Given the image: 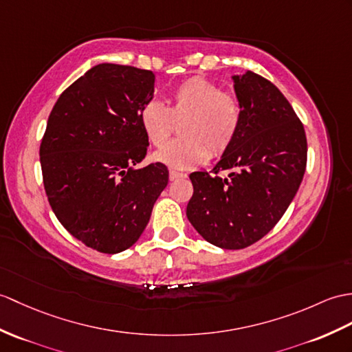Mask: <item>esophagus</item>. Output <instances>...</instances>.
<instances>
[{"mask_svg":"<svg viewBox=\"0 0 352 352\" xmlns=\"http://www.w3.org/2000/svg\"><path fill=\"white\" fill-rule=\"evenodd\" d=\"M186 175L182 174V173H177V170H169V179L170 182H175V179H179V178H184Z\"/></svg>","mask_w":352,"mask_h":352,"instance_id":"obj_1","label":"esophagus"}]
</instances>
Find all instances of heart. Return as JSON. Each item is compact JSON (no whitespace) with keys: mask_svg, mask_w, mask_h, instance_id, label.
<instances>
[{"mask_svg":"<svg viewBox=\"0 0 352 352\" xmlns=\"http://www.w3.org/2000/svg\"><path fill=\"white\" fill-rule=\"evenodd\" d=\"M182 119V138L166 144L173 121ZM139 124L151 145L166 144L154 159L174 169H190L231 148L240 132L241 106L219 85L195 76L173 89L169 106L146 100L139 109Z\"/></svg>","mask_w":352,"mask_h":352,"instance_id":"b5f03b06","label":"heart"}]
</instances>
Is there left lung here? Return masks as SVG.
<instances>
[{
    "label": "left lung",
    "mask_w": 352,
    "mask_h": 352,
    "mask_svg": "<svg viewBox=\"0 0 352 352\" xmlns=\"http://www.w3.org/2000/svg\"><path fill=\"white\" fill-rule=\"evenodd\" d=\"M232 79L240 132L213 174H190L186 214L204 240L235 250L263 239L289 207L306 170L307 141L279 88L250 70ZM226 168L228 178L219 177Z\"/></svg>",
    "instance_id": "8db88e82"
}]
</instances>
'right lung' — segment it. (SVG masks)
<instances>
[{
	"instance_id": "right-lung-1",
	"label": "right lung",
	"mask_w": 352,
	"mask_h": 352,
	"mask_svg": "<svg viewBox=\"0 0 352 352\" xmlns=\"http://www.w3.org/2000/svg\"><path fill=\"white\" fill-rule=\"evenodd\" d=\"M154 73L99 64L58 97L40 144L47 201L85 246L118 253L138 241L169 179L160 162L136 168L148 148L139 109Z\"/></svg>"
}]
</instances>
